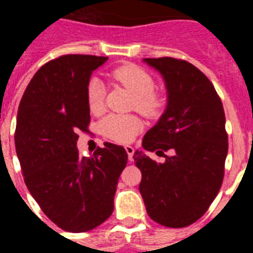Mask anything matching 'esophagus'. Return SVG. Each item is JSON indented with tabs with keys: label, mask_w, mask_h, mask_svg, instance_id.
I'll use <instances>...</instances> for the list:
<instances>
[{
	"label": "esophagus",
	"mask_w": 253,
	"mask_h": 253,
	"mask_svg": "<svg viewBox=\"0 0 253 253\" xmlns=\"http://www.w3.org/2000/svg\"><path fill=\"white\" fill-rule=\"evenodd\" d=\"M127 156H128V161H132V156H134V148L132 146H126Z\"/></svg>",
	"instance_id": "1"
}]
</instances>
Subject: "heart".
<instances>
[{
    "label": "heart",
    "instance_id": "1",
    "mask_svg": "<svg viewBox=\"0 0 253 253\" xmlns=\"http://www.w3.org/2000/svg\"><path fill=\"white\" fill-rule=\"evenodd\" d=\"M116 81L125 85L128 90H131L135 96V108L141 114L146 116H156L163 107V100L154 90V81L148 72L135 65H127L116 69L112 73ZM105 89L99 78H90L86 86V100L89 110L97 112L103 108L104 104ZM141 122L137 118L128 115H112L105 116L100 122L99 128L104 137L110 138L115 142L126 143L132 141L141 130Z\"/></svg>",
    "mask_w": 253,
    "mask_h": 253
}]
</instances>
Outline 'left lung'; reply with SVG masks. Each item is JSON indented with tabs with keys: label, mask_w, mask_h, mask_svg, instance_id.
<instances>
[{
	"label": "left lung",
	"mask_w": 253,
	"mask_h": 253,
	"mask_svg": "<svg viewBox=\"0 0 253 253\" xmlns=\"http://www.w3.org/2000/svg\"><path fill=\"white\" fill-rule=\"evenodd\" d=\"M163 76L167 108L143 137L135 161L149 217L168 228L198 221L215 199L228 154L225 112L211 81L183 59L145 58ZM146 151L164 157L163 163Z\"/></svg>",
	"instance_id": "1"
}]
</instances>
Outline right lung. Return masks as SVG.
<instances>
[{
  "label": "right lung",
  "mask_w": 253,
  "mask_h": 253,
  "mask_svg": "<svg viewBox=\"0 0 253 253\" xmlns=\"http://www.w3.org/2000/svg\"><path fill=\"white\" fill-rule=\"evenodd\" d=\"M108 58L62 55L36 72L17 112L16 152L31 195L66 232L81 233L114 211V196L127 164L123 146L105 142L93 156L78 153V132H88L86 86Z\"/></svg>",
  "instance_id": "obj_1"
}]
</instances>
